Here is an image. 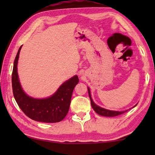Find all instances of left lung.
<instances>
[{"mask_svg": "<svg viewBox=\"0 0 155 155\" xmlns=\"http://www.w3.org/2000/svg\"><path fill=\"white\" fill-rule=\"evenodd\" d=\"M88 89V94H89V96H90V101H91V107H92V108L94 109V111H95L97 114L101 115H103V116H107V117H114V116H117V115H119L120 114H124V112H127V111H110V110L108 109H105L104 108H102V107H99L98 105H96V104L94 103V101H92V99H91V94H90V88H87ZM137 105V104H136ZM135 105V106H136Z\"/></svg>", "mask_w": 155, "mask_h": 155, "instance_id": "left-lung-1", "label": "left lung"}]
</instances>
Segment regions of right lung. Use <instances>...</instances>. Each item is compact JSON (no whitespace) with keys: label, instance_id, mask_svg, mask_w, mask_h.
I'll return each instance as SVG.
<instances>
[{"label":"right lung","instance_id":"1","mask_svg":"<svg viewBox=\"0 0 155 155\" xmlns=\"http://www.w3.org/2000/svg\"><path fill=\"white\" fill-rule=\"evenodd\" d=\"M20 47L13 68L12 82L14 98L21 110L29 118L41 122H59L65 118L69 111L73 90L79 79L77 75L70 78L60 86L53 95L47 98H33L26 94L21 87L17 72Z\"/></svg>","mask_w":155,"mask_h":155}]
</instances>
